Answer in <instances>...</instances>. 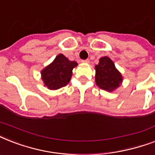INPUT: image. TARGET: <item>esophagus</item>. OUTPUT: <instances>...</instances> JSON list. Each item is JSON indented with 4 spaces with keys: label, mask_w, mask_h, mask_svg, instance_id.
<instances>
[{
    "label": "esophagus",
    "mask_w": 155,
    "mask_h": 155,
    "mask_svg": "<svg viewBox=\"0 0 155 155\" xmlns=\"http://www.w3.org/2000/svg\"><path fill=\"white\" fill-rule=\"evenodd\" d=\"M81 62L84 63H89V59H83V60H81Z\"/></svg>",
    "instance_id": "obj_1"
}]
</instances>
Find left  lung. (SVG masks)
Returning <instances> with one entry per match:
<instances>
[{"instance_id":"8db88e82","label":"left lung","mask_w":155,"mask_h":155,"mask_svg":"<svg viewBox=\"0 0 155 155\" xmlns=\"http://www.w3.org/2000/svg\"><path fill=\"white\" fill-rule=\"evenodd\" d=\"M96 83L101 89L111 92L119 87L122 76L108 57H102L96 65Z\"/></svg>"}]
</instances>
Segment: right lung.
Instances as JSON below:
<instances>
[{
  "label": "right lung",
  "instance_id": "right-lung-1",
  "mask_svg": "<svg viewBox=\"0 0 155 155\" xmlns=\"http://www.w3.org/2000/svg\"><path fill=\"white\" fill-rule=\"evenodd\" d=\"M76 66V62L70 61L63 54H58L53 63L42 71V79L45 85L51 90L65 87L71 80L72 69Z\"/></svg>",
  "mask_w": 155,
  "mask_h": 155
}]
</instances>
